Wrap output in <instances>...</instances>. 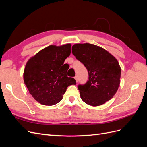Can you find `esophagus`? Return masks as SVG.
<instances>
[{
    "label": "esophagus",
    "mask_w": 147,
    "mask_h": 147,
    "mask_svg": "<svg viewBox=\"0 0 147 147\" xmlns=\"http://www.w3.org/2000/svg\"><path fill=\"white\" fill-rule=\"evenodd\" d=\"M74 78H75V80H76V82H78V76H75Z\"/></svg>",
    "instance_id": "34e87169"
}]
</instances>
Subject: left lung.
Instances as JSON below:
<instances>
[{
  "label": "left lung",
  "mask_w": 147,
  "mask_h": 147,
  "mask_svg": "<svg viewBox=\"0 0 147 147\" xmlns=\"http://www.w3.org/2000/svg\"><path fill=\"white\" fill-rule=\"evenodd\" d=\"M72 52L88 72L86 83L78 85L82 100L98 106L112 99L119 88L121 73L117 59L104 48L90 43L75 44Z\"/></svg>",
  "instance_id": "left-lung-1"
}]
</instances>
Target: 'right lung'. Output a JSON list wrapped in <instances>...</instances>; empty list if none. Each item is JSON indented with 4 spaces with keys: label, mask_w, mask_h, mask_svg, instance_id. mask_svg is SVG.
<instances>
[{
    "label": "right lung",
    "mask_w": 147,
    "mask_h": 147,
    "mask_svg": "<svg viewBox=\"0 0 147 147\" xmlns=\"http://www.w3.org/2000/svg\"><path fill=\"white\" fill-rule=\"evenodd\" d=\"M70 48L69 43L60 47L50 45L31 57L26 64L24 83L30 94L40 104H57L63 99L67 88L76 84L74 78L67 76V70L63 68L65 59L70 55Z\"/></svg>",
    "instance_id": "obj_1"
}]
</instances>
